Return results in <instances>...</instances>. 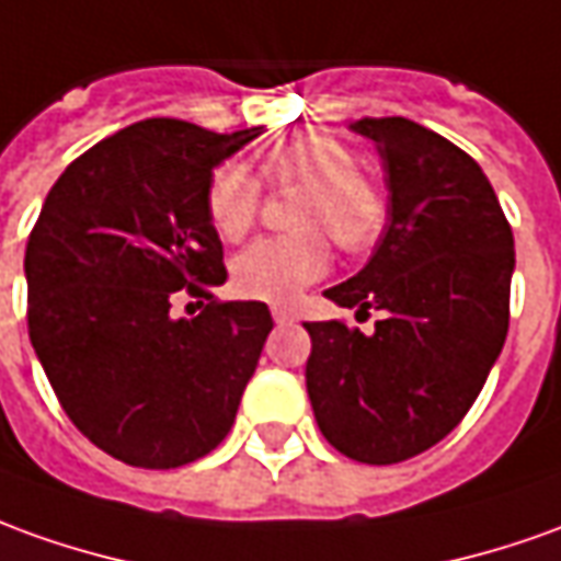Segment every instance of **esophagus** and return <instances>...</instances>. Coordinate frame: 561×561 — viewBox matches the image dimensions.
<instances>
[{
  "label": "esophagus",
  "instance_id": "obj_1",
  "mask_svg": "<svg viewBox=\"0 0 561 561\" xmlns=\"http://www.w3.org/2000/svg\"><path fill=\"white\" fill-rule=\"evenodd\" d=\"M272 318H274V323H289V320H293V311H289V308H284V305H274Z\"/></svg>",
  "mask_w": 561,
  "mask_h": 561
}]
</instances>
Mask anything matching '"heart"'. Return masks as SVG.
Wrapping results in <instances>:
<instances>
[{
  "label": "heart",
  "mask_w": 561,
  "mask_h": 561,
  "mask_svg": "<svg viewBox=\"0 0 561 561\" xmlns=\"http://www.w3.org/2000/svg\"><path fill=\"white\" fill-rule=\"evenodd\" d=\"M262 176L296 192V234L262 238L231 262V284L247 299L287 302L330 268V241L342 253H366L385 231L388 201L381 185L357 170V158L330 134H299L262 158ZM262 188L241 164L226 161L207 183V216L222 241H241L259 216Z\"/></svg>",
  "instance_id": "obj_1"
}]
</instances>
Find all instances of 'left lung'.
Segmentation results:
<instances>
[{
    "instance_id": "1",
    "label": "left lung",
    "mask_w": 561,
    "mask_h": 561,
    "mask_svg": "<svg viewBox=\"0 0 561 561\" xmlns=\"http://www.w3.org/2000/svg\"><path fill=\"white\" fill-rule=\"evenodd\" d=\"M388 173V226L366 268L323 296L381 311L363 335L305 323V385L320 434L363 465L436 446L480 397L510 327L513 231L482 168L409 118H360Z\"/></svg>"
}]
</instances>
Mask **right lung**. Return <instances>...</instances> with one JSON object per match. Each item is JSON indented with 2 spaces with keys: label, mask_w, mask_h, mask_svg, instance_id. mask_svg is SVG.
<instances>
[{
  "label": "right lung",
  "mask_w": 561,
  "mask_h": 561,
  "mask_svg": "<svg viewBox=\"0 0 561 561\" xmlns=\"http://www.w3.org/2000/svg\"><path fill=\"white\" fill-rule=\"evenodd\" d=\"M259 134L137 122L60 173L30 231L38 363L69 421L130 467L170 470L214 451L256 373L272 311L214 299L226 265L207 183ZM183 295L202 299L195 319L175 318Z\"/></svg>",
  "instance_id": "1"
}]
</instances>
